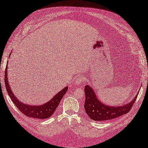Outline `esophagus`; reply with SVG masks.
Here are the masks:
<instances>
[{
    "instance_id": "esophagus-1",
    "label": "esophagus",
    "mask_w": 148,
    "mask_h": 148,
    "mask_svg": "<svg viewBox=\"0 0 148 148\" xmlns=\"http://www.w3.org/2000/svg\"><path fill=\"white\" fill-rule=\"evenodd\" d=\"M85 77H83V76H78V78H77V79L75 80V83L77 84H79L80 83H82V82H83L84 80H85Z\"/></svg>"
}]
</instances>
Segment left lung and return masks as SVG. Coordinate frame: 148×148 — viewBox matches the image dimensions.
<instances>
[{"label": "left lung", "instance_id": "left-lung-1", "mask_svg": "<svg viewBox=\"0 0 148 148\" xmlns=\"http://www.w3.org/2000/svg\"><path fill=\"white\" fill-rule=\"evenodd\" d=\"M139 93V91L138 94ZM85 110L88 116L94 121H106L116 118L127 113L136 101L138 95L132 101L121 106H110L98 100L92 88L89 85L85 86Z\"/></svg>", "mask_w": 148, "mask_h": 148}]
</instances>
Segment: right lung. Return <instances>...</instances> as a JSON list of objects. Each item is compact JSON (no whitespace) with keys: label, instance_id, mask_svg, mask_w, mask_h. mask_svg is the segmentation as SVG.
<instances>
[{"label":"right lung","instance_id":"add662e5","mask_svg":"<svg viewBox=\"0 0 148 148\" xmlns=\"http://www.w3.org/2000/svg\"><path fill=\"white\" fill-rule=\"evenodd\" d=\"M7 64L6 65L5 71V88L8 94H9L10 98L14 103V105L17 106V108H18V109L22 113L29 117L37 119H47L50 118L53 114L56 109H57L63 96L66 93V91L68 90V86L65 87L62 90L59 91L58 93H57V95H55L52 99H51L49 101L43 104V105L35 106L24 104L20 101L19 99L15 97L12 91L11 90L7 77Z\"/></svg>","mask_w":148,"mask_h":148}]
</instances>
